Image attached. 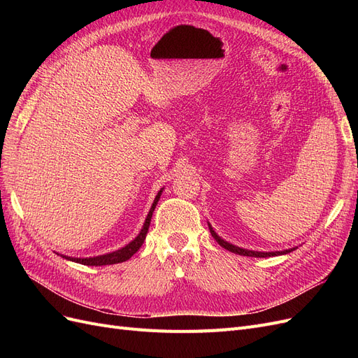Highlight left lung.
Listing matches in <instances>:
<instances>
[{
	"label": "left lung",
	"instance_id": "8db88e82",
	"mask_svg": "<svg viewBox=\"0 0 358 358\" xmlns=\"http://www.w3.org/2000/svg\"><path fill=\"white\" fill-rule=\"evenodd\" d=\"M209 230H210V234H212V237L213 239L218 242L224 249H229L230 252H234V254H239V255H246V257H257V258H264V257H275V255H284V254H288V252H291V251H294L296 248H292V249H285V251H276V252H258V251H248V249H243V248H239V246H234V245H231V243H229V242H225V241H222L221 237L216 234L215 231H213V229L212 227L209 225Z\"/></svg>",
	"mask_w": 358,
	"mask_h": 358
}]
</instances>
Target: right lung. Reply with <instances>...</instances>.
I'll use <instances>...</instances> for the list:
<instances>
[{
	"label": "right lung",
	"instance_id": "obj_1",
	"mask_svg": "<svg viewBox=\"0 0 358 358\" xmlns=\"http://www.w3.org/2000/svg\"><path fill=\"white\" fill-rule=\"evenodd\" d=\"M161 192H162V189L157 194V197H155V200L152 203V208H150V210H149V213L146 216V221L143 224L142 231H140V234L136 237V239L133 242H129L125 248L119 249V251L106 254V255H100V257H94V258H70V257H66V258L71 259V262L85 264V266H107V264H116V263L127 262L128 258H131L138 251L140 246L143 245V242L146 239L148 229H149V224H150V218H152V213H154L155 206H157V203L159 200Z\"/></svg>",
	"mask_w": 358,
	"mask_h": 358
}]
</instances>
